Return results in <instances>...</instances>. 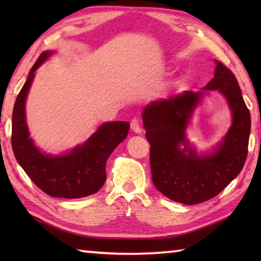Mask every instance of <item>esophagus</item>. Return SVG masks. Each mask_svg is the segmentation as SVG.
<instances>
[{
    "label": "esophagus",
    "instance_id": "esophagus-1",
    "mask_svg": "<svg viewBox=\"0 0 261 261\" xmlns=\"http://www.w3.org/2000/svg\"><path fill=\"white\" fill-rule=\"evenodd\" d=\"M130 127L133 132H135L137 134H141L142 132V128H141V124H140V121L138 119H133L130 121Z\"/></svg>",
    "mask_w": 261,
    "mask_h": 261
}]
</instances>
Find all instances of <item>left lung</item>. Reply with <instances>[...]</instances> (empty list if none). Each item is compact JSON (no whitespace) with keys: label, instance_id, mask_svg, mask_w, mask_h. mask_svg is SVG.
<instances>
[{"label":"left lung","instance_id":"obj_1","mask_svg":"<svg viewBox=\"0 0 261 261\" xmlns=\"http://www.w3.org/2000/svg\"><path fill=\"white\" fill-rule=\"evenodd\" d=\"M215 74L203 90H219L226 97L233 123L215 152L198 155L187 138V127L203 92L187 91L145 107L142 121L149 147L152 180L167 198L187 205L219 195L245 165L251 114L234 73L215 60Z\"/></svg>","mask_w":261,"mask_h":261}]
</instances>
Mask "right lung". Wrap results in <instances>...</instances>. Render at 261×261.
Listing matches in <instances>:
<instances>
[{
	"label": "right lung",
	"instance_id": "obj_1",
	"mask_svg": "<svg viewBox=\"0 0 261 261\" xmlns=\"http://www.w3.org/2000/svg\"><path fill=\"white\" fill-rule=\"evenodd\" d=\"M52 53L45 51L39 56L16 97L12 119L13 152L24 172L45 194L60 198L87 197L105 184L107 160L127 138L129 123L124 121L103 123L83 145L65 154L55 156L39 151L30 138L24 103L35 71Z\"/></svg>",
	"mask_w": 261,
	"mask_h": 261
}]
</instances>
